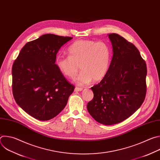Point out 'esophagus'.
Wrapping results in <instances>:
<instances>
[{
	"instance_id": "esophagus-1",
	"label": "esophagus",
	"mask_w": 160,
	"mask_h": 160,
	"mask_svg": "<svg viewBox=\"0 0 160 160\" xmlns=\"http://www.w3.org/2000/svg\"><path fill=\"white\" fill-rule=\"evenodd\" d=\"M82 90H83V88H81V87H76L75 88V92H79V91H82Z\"/></svg>"
}]
</instances>
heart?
<instances>
[{
  "label": "heart",
  "instance_id": "1",
  "mask_svg": "<svg viewBox=\"0 0 160 160\" xmlns=\"http://www.w3.org/2000/svg\"><path fill=\"white\" fill-rule=\"evenodd\" d=\"M68 56H57L55 64L66 77L72 79L82 71L75 81L78 85L102 80L107 74L111 59L109 45L104 42L81 40L68 49Z\"/></svg>",
  "mask_w": 160,
  "mask_h": 160
}]
</instances>
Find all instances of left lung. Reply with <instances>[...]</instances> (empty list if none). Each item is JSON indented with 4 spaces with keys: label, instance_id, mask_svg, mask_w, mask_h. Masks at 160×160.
Segmentation results:
<instances>
[{
    "label": "left lung",
    "instance_id": "obj_1",
    "mask_svg": "<svg viewBox=\"0 0 160 160\" xmlns=\"http://www.w3.org/2000/svg\"><path fill=\"white\" fill-rule=\"evenodd\" d=\"M112 58L107 74L91 87L94 98L87 104L98 122L110 125L123 122L138 110L146 94L147 67L135 45L117 33L108 34Z\"/></svg>",
    "mask_w": 160,
    "mask_h": 160
}]
</instances>
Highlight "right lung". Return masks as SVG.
Wrapping results in <instances>:
<instances>
[{"mask_svg": "<svg viewBox=\"0 0 160 160\" xmlns=\"http://www.w3.org/2000/svg\"><path fill=\"white\" fill-rule=\"evenodd\" d=\"M72 38L43 35L27 43L14 62V98L19 106L38 120H49L56 117L75 89L55 64L58 51Z\"/></svg>", "mask_w": 160, "mask_h": 160, "instance_id": "1", "label": "right lung"}]
</instances>
